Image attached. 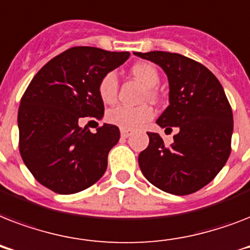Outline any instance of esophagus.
Here are the masks:
<instances>
[{"label": "esophagus", "mask_w": 250, "mask_h": 250, "mask_svg": "<svg viewBox=\"0 0 250 250\" xmlns=\"http://www.w3.org/2000/svg\"><path fill=\"white\" fill-rule=\"evenodd\" d=\"M121 136L123 137V139H127V137L131 136V131H128V129H122Z\"/></svg>", "instance_id": "obj_1"}]
</instances>
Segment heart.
<instances>
[{"instance_id": "b5f03b06", "label": "heart", "mask_w": 250, "mask_h": 250, "mask_svg": "<svg viewBox=\"0 0 250 250\" xmlns=\"http://www.w3.org/2000/svg\"><path fill=\"white\" fill-rule=\"evenodd\" d=\"M131 72L145 86H148L149 97L156 98L157 92L154 86L160 82L157 68L148 62H137L131 67ZM98 93L102 101L106 104H113L117 100L118 78L115 72H107L102 76L98 83ZM153 115H154L153 107L146 104L140 106L119 105L109 110L107 121L122 129L133 131L143 127L146 122L152 119Z\"/></svg>"}]
</instances>
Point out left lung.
I'll return each instance as SVG.
<instances>
[{
	"label": "left lung",
	"mask_w": 250,
	"mask_h": 250,
	"mask_svg": "<svg viewBox=\"0 0 250 250\" xmlns=\"http://www.w3.org/2000/svg\"><path fill=\"white\" fill-rule=\"evenodd\" d=\"M135 56L154 62L167 75L170 105L157 125L178 128L171 145L148 132V148L139 154L141 172L167 193H194L217 176L231 153L233 117L223 86L204 64L178 53Z\"/></svg>",
	"instance_id": "left-lung-1"
}]
</instances>
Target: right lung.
Instances as JSON below:
<instances>
[{
    "label": "right lung",
    "mask_w": 250,
    "mask_h": 250,
    "mask_svg": "<svg viewBox=\"0 0 250 250\" xmlns=\"http://www.w3.org/2000/svg\"><path fill=\"white\" fill-rule=\"evenodd\" d=\"M128 57V52L75 46L33 76L18 111L19 152L40 184L56 193L72 194L105 174L119 128L105 123L92 133L79 123L84 117H104L98 83Z\"/></svg>",
    "instance_id": "obj_1"
}]
</instances>
